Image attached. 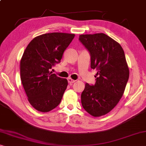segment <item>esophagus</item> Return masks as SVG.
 <instances>
[{
	"mask_svg": "<svg viewBox=\"0 0 146 146\" xmlns=\"http://www.w3.org/2000/svg\"><path fill=\"white\" fill-rule=\"evenodd\" d=\"M68 82L69 84H73V83H74L76 81L74 80H72V79H71V78H68Z\"/></svg>",
	"mask_w": 146,
	"mask_h": 146,
	"instance_id": "esophagus-1",
	"label": "esophagus"
}]
</instances>
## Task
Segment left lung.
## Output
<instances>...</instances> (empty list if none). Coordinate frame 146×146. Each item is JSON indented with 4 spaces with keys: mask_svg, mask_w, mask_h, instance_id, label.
<instances>
[{
    "mask_svg": "<svg viewBox=\"0 0 146 146\" xmlns=\"http://www.w3.org/2000/svg\"><path fill=\"white\" fill-rule=\"evenodd\" d=\"M91 56V68L97 70L94 85L86 84L81 95L85 110L94 117L110 111L122 97L129 77L124 51L104 33L80 35Z\"/></svg>",
    "mask_w": 146,
    "mask_h": 146,
    "instance_id": "obj_1",
    "label": "left lung"
}]
</instances>
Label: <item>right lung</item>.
Instances as JSON below:
<instances>
[{"instance_id":"obj_1","label":"right lung","mask_w":146,"mask_h":146,"mask_svg":"<svg viewBox=\"0 0 146 146\" xmlns=\"http://www.w3.org/2000/svg\"><path fill=\"white\" fill-rule=\"evenodd\" d=\"M74 34L47 33L35 38L20 62L21 80L29 102L38 111H50L60 104L68 81L50 72L59 63Z\"/></svg>"}]
</instances>
